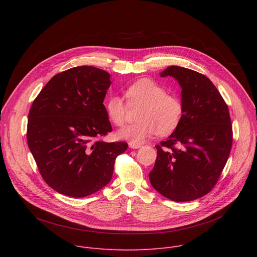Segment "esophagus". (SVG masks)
<instances>
[{
  "label": "esophagus",
  "instance_id": "34e87169",
  "mask_svg": "<svg viewBox=\"0 0 257 257\" xmlns=\"http://www.w3.org/2000/svg\"><path fill=\"white\" fill-rule=\"evenodd\" d=\"M129 148L136 150V149L141 148V144H140V143H137V142H132V141H130V142H129Z\"/></svg>",
  "mask_w": 257,
  "mask_h": 257
}]
</instances>
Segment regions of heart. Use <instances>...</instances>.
I'll return each instance as SVG.
<instances>
[{
  "instance_id": "1",
  "label": "heart",
  "mask_w": 257,
  "mask_h": 257,
  "mask_svg": "<svg viewBox=\"0 0 257 257\" xmlns=\"http://www.w3.org/2000/svg\"><path fill=\"white\" fill-rule=\"evenodd\" d=\"M126 95L131 104L141 103L138 112L139 121L125 127L119 136L132 142H141L157 132L167 135L175 131L184 115L182 99L168 93L166 87L160 83L143 78L128 86ZM106 114L116 126L122 127L127 122L128 103L123 96H109L105 103Z\"/></svg>"
}]
</instances>
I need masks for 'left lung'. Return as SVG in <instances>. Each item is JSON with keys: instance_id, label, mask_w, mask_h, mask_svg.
<instances>
[{"instance_id": "obj_1", "label": "left lung", "mask_w": 257, "mask_h": 257, "mask_svg": "<svg viewBox=\"0 0 257 257\" xmlns=\"http://www.w3.org/2000/svg\"><path fill=\"white\" fill-rule=\"evenodd\" d=\"M161 75L180 83L184 115L168 139L156 145L158 157L150 180L165 197L191 201L211 191L227 164L233 143L229 108L201 73L171 66Z\"/></svg>"}]
</instances>
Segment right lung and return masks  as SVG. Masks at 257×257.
Masks as SVG:
<instances>
[{
	"label": "right lung",
	"mask_w": 257,
	"mask_h": 257,
	"mask_svg": "<svg viewBox=\"0 0 257 257\" xmlns=\"http://www.w3.org/2000/svg\"><path fill=\"white\" fill-rule=\"evenodd\" d=\"M107 72L78 66L56 74L33 100L27 144L47 184L71 197L90 195L111 181L127 142H104L112 132L103 99Z\"/></svg>",
	"instance_id": "add662e5"
}]
</instances>
